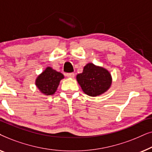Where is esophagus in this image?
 Wrapping results in <instances>:
<instances>
[{
	"instance_id": "1",
	"label": "esophagus",
	"mask_w": 152,
	"mask_h": 152,
	"mask_svg": "<svg viewBox=\"0 0 152 152\" xmlns=\"http://www.w3.org/2000/svg\"><path fill=\"white\" fill-rule=\"evenodd\" d=\"M66 76H67V77L68 78H74L75 74L73 72H71V73H67L66 74Z\"/></svg>"
}]
</instances>
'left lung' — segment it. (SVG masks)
I'll return each instance as SVG.
<instances>
[{
	"mask_svg": "<svg viewBox=\"0 0 152 152\" xmlns=\"http://www.w3.org/2000/svg\"><path fill=\"white\" fill-rule=\"evenodd\" d=\"M76 79L83 92L91 97L102 95L112 84V77L109 70L93 63L87 64Z\"/></svg>",
	"mask_w": 152,
	"mask_h": 152,
	"instance_id": "obj_1",
	"label": "left lung"
}]
</instances>
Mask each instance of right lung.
Here are the masks:
<instances>
[{"instance_id": "right-lung-1", "label": "right lung", "mask_w": 152, "mask_h": 152, "mask_svg": "<svg viewBox=\"0 0 152 152\" xmlns=\"http://www.w3.org/2000/svg\"><path fill=\"white\" fill-rule=\"evenodd\" d=\"M64 75L54 70L50 66L45 69L37 77L35 85L41 93L45 95H53L57 91Z\"/></svg>"}]
</instances>
